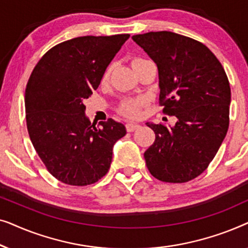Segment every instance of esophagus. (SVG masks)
I'll use <instances>...</instances> for the list:
<instances>
[{
	"label": "esophagus",
	"mask_w": 248,
	"mask_h": 248,
	"mask_svg": "<svg viewBox=\"0 0 248 248\" xmlns=\"http://www.w3.org/2000/svg\"><path fill=\"white\" fill-rule=\"evenodd\" d=\"M140 127V124L138 123H132V122H130V123L126 124V130L128 132H133L134 130H137V128Z\"/></svg>",
	"instance_id": "1"
}]
</instances>
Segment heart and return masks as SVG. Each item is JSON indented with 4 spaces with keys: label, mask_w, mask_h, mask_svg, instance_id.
<instances>
[{
    "label": "heart",
    "mask_w": 248,
    "mask_h": 248,
    "mask_svg": "<svg viewBox=\"0 0 248 248\" xmlns=\"http://www.w3.org/2000/svg\"><path fill=\"white\" fill-rule=\"evenodd\" d=\"M143 59H135L133 61V66L138 65L139 63L143 62ZM110 73H111V66H108L106 71H105L103 74V78H101V83H107L109 81L110 78ZM144 104V100L142 99H135V100H126L124 101L123 104L121 105L120 110L122 114L126 115V116L130 117H138L140 116L141 113V106Z\"/></svg>",
    "instance_id": "obj_1"
}]
</instances>
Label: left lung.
<instances>
[{"label":"left lung","mask_w":248,"mask_h":248,"mask_svg":"<svg viewBox=\"0 0 248 248\" xmlns=\"http://www.w3.org/2000/svg\"><path fill=\"white\" fill-rule=\"evenodd\" d=\"M132 39L158 66L159 101L174 126L147 125L155 133L144 152L151 175L167 183L198 177L215 158L229 126L232 93L221 63L202 43L171 31Z\"/></svg>","instance_id":"8db88e82"}]
</instances>
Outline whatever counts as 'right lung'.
<instances>
[{"label": "right lung", "mask_w": 248, "mask_h": 248, "mask_svg": "<svg viewBox=\"0 0 248 248\" xmlns=\"http://www.w3.org/2000/svg\"><path fill=\"white\" fill-rule=\"evenodd\" d=\"M128 33L83 36L50 48L33 69L25 93L30 140L46 168L67 185L93 184L107 174L124 124L109 118L91 124L83 100L101 78Z\"/></svg>", "instance_id": "add662e5"}]
</instances>
